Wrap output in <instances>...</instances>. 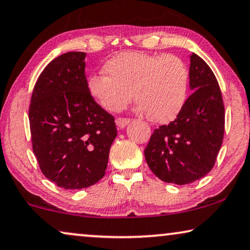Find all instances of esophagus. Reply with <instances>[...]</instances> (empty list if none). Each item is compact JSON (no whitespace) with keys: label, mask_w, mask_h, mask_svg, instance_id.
I'll return each instance as SVG.
<instances>
[{"label":"esophagus","mask_w":250,"mask_h":250,"mask_svg":"<svg viewBox=\"0 0 250 250\" xmlns=\"http://www.w3.org/2000/svg\"><path fill=\"white\" fill-rule=\"evenodd\" d=\"M128 123H129L128 118H121V117H119V118L116 119V125H117L118 128L126 127V126L128 125Z\"/></svg>","instance_id":"obj_1"}]
</instances>
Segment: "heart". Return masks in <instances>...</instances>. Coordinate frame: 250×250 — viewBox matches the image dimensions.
<instances>
[{
  "instance_id": "b5f03b06",
  "label": "heart",
  "mask_w": 250,
  "mask_h": 250,
  "mask_svg": "<svg viewBox=\"0 0 250 250\" xmlns=\"http://www.w3.org/2000/svg\"><path fill=\"white\" fill-rule=\"evenodd\" d=\"M104 68L107 74L90 75L88 90L107 110H122L134 93L137 113L165 124L185 106L189 72L179 57L123 52L108 60Z\"/></svg>"
}]
</instances>
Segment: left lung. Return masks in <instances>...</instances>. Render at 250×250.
<instances>
[{
    "instance_id": "8db88e82",
    "label": "left lung",
    "mask_w": 250,
    "mask_h": 250,
    "mask_svg": "<svg viewBox=\"0 0 250 250\" xmlns=\"http://www.w3.org/2000/svg\"><path fill=\"white\" fill-rule=\"evenodd\" d=\"M188 97L178 116L154 129L144 155L152 172L165 183L186 185L211 171L222 146L224 106L214 73L193 53Z\"/></svg>"
}]
</instances>
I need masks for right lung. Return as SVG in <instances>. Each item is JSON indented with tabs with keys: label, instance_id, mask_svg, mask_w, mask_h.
I'll return each mask as SVG.
<instances>
[{
	"label": "right lung",
	"instance_id": "right-lung-1",
	"mask_svg": "<svg viewBox=\"0 0 250 250\" xmlns=\"http://www.w3.org/2000/svg\"><path fill=\"white\" fill-rule=\"evenodd\" d=\"M85 53L53 60L39 75L29 107L32 150L47 179L64 189L95 185L106 171L117 129L93 100Z\"/></svg>",
	"mask_w": 250,
	"mask_h": 250
}]
</instances>
